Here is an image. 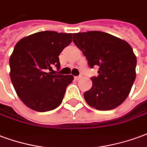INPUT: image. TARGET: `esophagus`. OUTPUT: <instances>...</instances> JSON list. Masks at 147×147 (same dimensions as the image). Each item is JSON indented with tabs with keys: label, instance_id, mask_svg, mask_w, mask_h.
Listing matches in <instances>:
<instances>
[{
	"label": "esophagus",
	"instance_id": "esophagus-1",
	"mask_svg": "<svg viewBox=\"0 0 147 147\" xmlns=\"http://www.w3.org/2000/svg\"><path fill=\"white\" fill-rule=\"evenodd\" d=\"M81 78V76H77V77H74V80L75 81H78V80H80Z\"/></svg>",
	"mask_w": 147,
	"mask_h": 147
}]
</instances>
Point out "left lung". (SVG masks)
Returning <instances> with one entry per match:
<instances>
[{
    "label": "left lung",
    "instance_id": "1",
    "mask_svg": "<svg viewBox=\"0 0 147 147\" xmlns=\"http://www.w3.org/2000/svg\"><path fill=\"white\" fill-rule=\"evenodd\" d=\"M73 41L91 68L98 66V76L91 78V89L84 93L87 103L98 110L120 106L128 97L136 76V57L130 45L101 31L74 34Z\"/></svg>",
    "mask_w": 147,
    "mask_h": 147
}]
</instances>
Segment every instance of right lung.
Masks as SVG:
<instances>
[{
    "mask_svg": "<svg viewBox=\"0 0 147 147\" xmlns=\"http://www.w3.org/2000/svg\"><path fill=\"white\" fill-rule=\"evenodd\" d=\"M71 41L72 34L41 31L16 45L9 59L10 78L26 107L46 112L60 105L74 77L55 74L52 66L60 69L59 55Z\"/></svg>",
    "mask_w": 147,
    "mask_h": 147,
    "instance_id": "1",
    "label": "right lung"
}]
</instances>
